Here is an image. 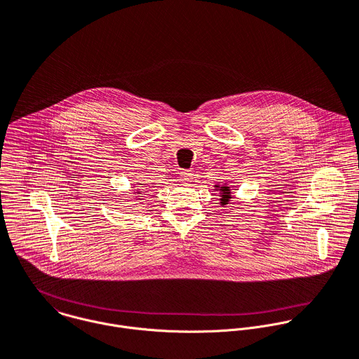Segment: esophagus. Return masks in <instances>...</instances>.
<instances>
[{"label": "esophagus", "instance_id": "obj_1", "mask_svg": "<svg viewBox=\"0 0 359 359\" xmlns=\"http://www.w3.org/2000/svg\"><path fill=\"white\" fill-rule=\"evenodd\" d=\"M180 178H181L182 182H191L194 180V174L191 171H188V170H184V171H181Z\"/></svg>", "mask_w": 359, "mask_h": 359}]
</instances>
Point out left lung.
<instances>
[{"label":"left lung","mask_w":359,"mask_h":359,"mask_svg":"<svg viewBox=\"0 0 359 359\" xmlns=\"http://www.w3.org/2000/svg\"><path fill=\"white\" fill-rule=\"evenodd\" d=\"M216 188H220L219 185H216ZM220 192H222V205H227L230 198H231V192H230V187H222L220 188Z\"/></svg>","instance_id":"left-lung-1"}]
</instances>
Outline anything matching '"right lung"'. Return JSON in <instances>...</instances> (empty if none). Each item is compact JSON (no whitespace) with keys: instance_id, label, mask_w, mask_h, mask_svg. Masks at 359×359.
<instances>
[{"instance_id":"right-lung-1","label":"right lung","mask_w":359,"mask_h":359,"mask_svg":"<svg viewBox=\"0 0 359 359\" xmlns=\"http://www.w3.org/2000/svg\"><path fill=\"white\" fill-rule=\"evenodd\" d=\"M136 192H137V194H139V191H136Z\"/></svg>"}]
</instances>
